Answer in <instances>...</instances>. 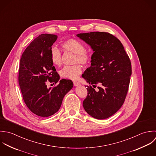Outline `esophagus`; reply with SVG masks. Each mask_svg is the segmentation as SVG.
I'll list each match as a JSON object with an SVG mask.
<instances>
[{
  "label": "esophagus",
  "instance_id": "esophagus-1",
  "mask_svg": "<svg viewBox=\"0 0 156 156\" xmlns=\"http://www.w3.org/2000/svg\"><path fill=\"white\" fill-rule=\"evenodd\" d=\"M80 84V83H78V82H77V81H73V85H74L75 86H79Z\"/></svg>",
  "mask_w": 156,
  "mask_h": 156
}]
</instances>
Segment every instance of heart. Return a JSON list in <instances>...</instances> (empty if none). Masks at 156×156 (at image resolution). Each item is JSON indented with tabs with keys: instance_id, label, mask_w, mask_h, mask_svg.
I'll use <instances>...</instances> for the list:
<instances>
[{
	"instance_id": "1",
	"label": "heart",
	"mask_w": 156,
	"mask_h": 156,
	"mask_svg": "<svg viewBox=\"0 0 156 156\" xmlns=\"http://www.w3.org/2000/svg\"><path fill=\"white\" fill-rule=\"evenodd\" d=\"M62 46L65 51L75 54V62L83 65H87L91 61V54L85 49L84 45L79 40L74 38H68L62 43ZM62 52L55 47H52L50 51V58L54 65L60 66L62 64ZM82 72L80 65L65 66L60 70L61 76L69 80H76Z\"/></svg>"
}]
</instances>
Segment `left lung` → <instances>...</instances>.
Instances as JSON below:
<instances>
[{"label": "left lung", "instance_id": "left-lung-1", "mask_svg": "<svg viewBox=\"0 0 156 156\" xmlns=\"http://www.w3.org/2000/svg\"><path fill=\"white\" fill-rule=\"evenodd\" d=\"M78 37L94 51L91 66L82 77L90 84L83 101L86 112L94 118L107 119L122 107L128 93L131 75V64L120 40L104 32L78 34ZM95 88L98 84V90Z\"/></svg>", "mask_w": 156, "mask_h": 156}]
</instances>
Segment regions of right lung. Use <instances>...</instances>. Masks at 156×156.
<instances>
[{
    "instance_id": "add662e5",
    "label": "right lung",
    "mask_w": 156,
    "mask_h": 156,
    "mask_svg": "<svg viewBox=\"0 0 156 156\" xmlns=\"http://www.w3.org/2000/svg\"><path fill=\"white\" fill-rule=\"evenodd\" d=\"M57 39V35L41 34L26 48L20 62L19 83L24 102L34 114L43 118L59 110L64 96L73 87L71 80L62 79L53 88H47L48 80L56 83L60 80L50 58Z\"/></svg>"
}]
</instances>
